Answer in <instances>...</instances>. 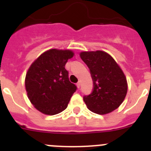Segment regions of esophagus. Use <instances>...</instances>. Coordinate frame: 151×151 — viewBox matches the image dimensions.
<instances>
[{
    "label": "esophagus",
    "mask_w": 151,
    "mask_h": 151,
    "mask_svg": "<svg viewBox=\"0 0 151 151\" xmlns=\"http://www.w3.org/2000/svg\"><path fill=\"white\" fill-rule=\"evenodd\" d=\"M76 85H77V87H78V88H80V86H81V82H80V81H78V82H77V84H76Z\"/></svg>",
    "instance_id": "1"
}]
</instances>
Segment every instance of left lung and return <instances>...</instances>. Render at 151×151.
<instances>
[{"label":"left lung","instance_id":"1","mask_svg":"<svg viewBox=\"0 0 151 151\" xmlns=\"http://www.w3.org/2000/svg\"><path fill=\"white\" fill-rule=\"evenodd\" d=\"M80 57L90 69L94 89L84 96L91 111L106 114L115 110L123 102L127 94L126 78L113 57L102 50L84 51Z\"/></svg>","mask_w":151,"mask_h":151}]
</instances>
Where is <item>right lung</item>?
Listing matches in <instances>:
<instances>
[{"label":"right lung","mask_w":151,"mask_h":151,"mask_svg":"<svg viewBox=\"0 0 151 151\" xmlns=\"http://www.w3.org/2000/svg\"><path fill=\"white\" fill-rule=\"evenodd\" d=\"M74 55L72 50L50 49L32 63L26 76L27 95L35 107L46 115H55L68 106L76 85L69 79L65 69L68 60Z\"/></svg>","instance_id":"add662e5"}]
</instances>
